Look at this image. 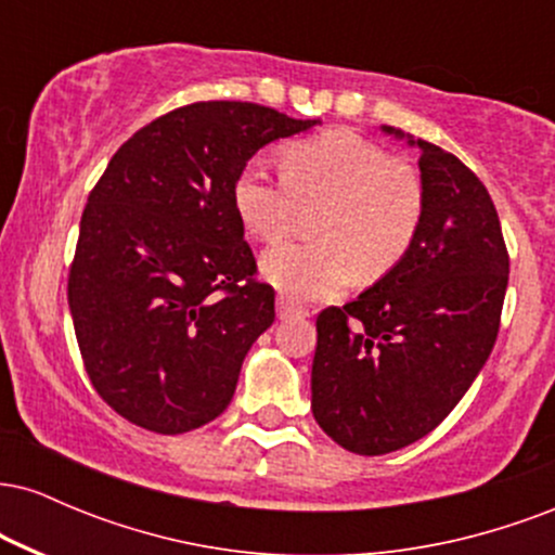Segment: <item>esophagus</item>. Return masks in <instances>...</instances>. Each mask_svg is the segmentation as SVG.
I'll return each instance as SVG.
<instances>
[{"label": "esophagus", "mask_w": 555, "mask_h": 555, "mask_svg": "<svg viewBox=\"0 0 555 555\" xmlns=\"http://www.w3.org/2000/svg\"><path fill=\"white\" fill-rule=\"evenodd\" d=\"M276 313H279V318H299V315H308V310L302 308V305H297V302H292L289 297H279L276 299Z\"/></svg>", "instance_id": "34e87169"}]
</instances>
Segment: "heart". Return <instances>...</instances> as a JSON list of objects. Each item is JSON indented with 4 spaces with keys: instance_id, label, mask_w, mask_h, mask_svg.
<instances>
[{
    "instance_id": "b5f03b06",
    "label": "heart",
    "mask_w": 555,
    "mask_h": 555,
    "mask_svg": "<svg viewBox=\"0 0 555 555\" xmlns=\"http://www.w3.org/2000/svg\"><path fill=\"white\" fill-rule=\"evenodd\" d=\"M284 177L260 158L240 167L232 206L247 237L276 242L297 203L323 201L315 242H284L260 260L266 282L295 299H331L362 273L384 276L415 245L425 219L423 175L371 138L331 127L284 151Z\"/></svg>"
}]
</instances>
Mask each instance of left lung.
<instances>
[{"instance_id": "left-lung-1", "label": "left lung", "mask_w": 555, "mask_h": 555, "mask_svg": "<svg viewBox=\"0 0 555 555\" xmlns=\"http://www.w3.org/2000/svg\"><path fill=\"white\" fill-rule=\"evenodd\" d=\"M410 143L425 182L415 245L371 289L315 321L313 417L362 456L415 443L460 404L499 336L508 284L486 184L449 151Z\"/></svg>"}]
</instances>
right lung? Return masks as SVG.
<instances>
[{"mask_svg": "<svg viewBox=\"0 0 555 555\" xmlns=\"http://www.w3.org/2000/svg\"><path fill=\"white\" fill-rule=\"evenodd\" d=\"M313 125L250 101H195L140 127L95 182L67 299L95 393L132 425L177 436L232 401L276 315L234 214V175Z\"/></svg>", "mask_w": 555, "mask_h": 555, "instance_id": "obj_1", "label": "right lung"}]
</instances>
